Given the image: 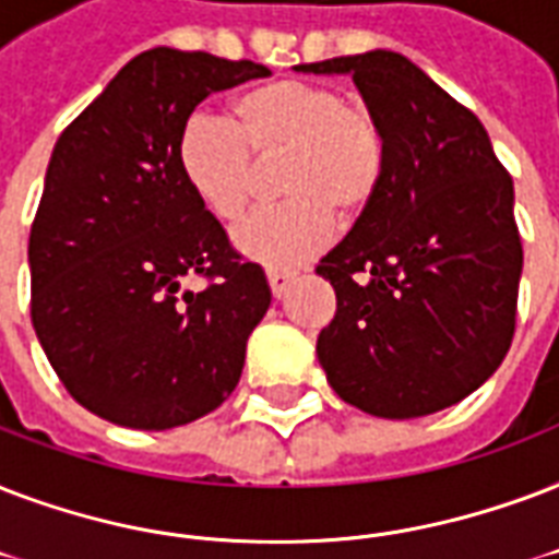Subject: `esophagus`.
<instances>
[{
    "mask_svg": "<svg viewBox=\"0 0 559 559\" xmlns=\"http://www.w3.org/2000/svg\"><path fill=\"white\" fill-rule=\"evenodd\" d=\"M294 271H283V267H271L267 271V285H271V292H274V297H283L285 288L294 283Z\"/></svg>",
    "mask_w": 559,
    "mask_h": 559,
    "instance_id": "obj_1",
    "label": "esophagus"
}]
</instances>
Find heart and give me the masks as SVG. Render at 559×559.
Segmentation results:
<instances>
[{"instance_id":"obj_1","label":"heart","mask_w":559,"mask_h":559,"mask_svg":"<svg viewBox=\"0 0 559 559\" xmlns=\"http://www.w3.org/2000/svg\"><path fill=\"white\" fill-rule=\"evenodd\" d=\"M236 119L192 114L177 140V163L194 198L221 221H236L274 166L285 201L253 212L233 230L236 248L267 267L314 257L335 215L358 218L384 177L388 142L370 104L323 81L283 78L236 102Z\"/></svg>"}]
</instances>
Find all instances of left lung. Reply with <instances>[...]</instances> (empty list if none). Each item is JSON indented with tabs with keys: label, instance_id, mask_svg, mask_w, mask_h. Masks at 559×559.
<instances>
[{
	"label": "left lung",
	"instance_id": "1",
	"mask_svg": "<svg viewBox=\"0 0 559 559\" xmlns=\"http://www.w3.org/2000/svg\"><path fill=\"white\" fill-rule=\"evenodd\" d=\"M300 69L349 72L388 142L373 203L314 267L338 300L320 367L373 417L449 408L499 370L516 332L513 180L478 116L396 51Z\"/></svg>",
	"mask_w": 559,
	"mask_h": 559
}]
</instances>
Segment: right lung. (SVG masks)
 I'll list each match as a JSON object with an SVG mask.
<instances>
[{"mask_svg":"<svg viewBox=\"0 0 559 559\" xmlns=\"http://www.w3.org/2000/svg\"><path fill=\"white\" fill-rule=\"evenodd\" d=\"M267 75L157 46L51 151L28 239L32 323L72 400L116 426H186L239 384L271 288L194 198L177 140L206 95ZM189 275L207 280L201 293L182 292Z\"/></svg>","mask_w":559,"mask_h":559,"instance_id":"add662e5","label":"right lung"}]
</instances>
